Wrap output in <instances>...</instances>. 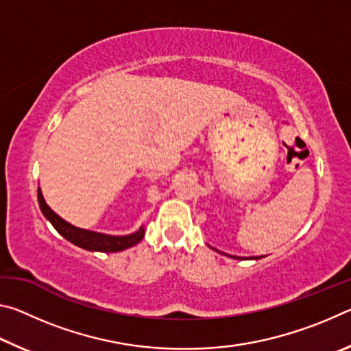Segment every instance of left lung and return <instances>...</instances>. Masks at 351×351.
Segmentation results:
<instances>
[{
    "mask_svg": "<svg viewBox=\"0 0 351 351\" xmlns=\"http://www.w3.org/2000/svg\"><path fill=\"white\" fill-rule=\"evenodd\" d=\"M234 258H239V257H234ZM258 258H261V257H258Z\"/></svg>",
    "mask_w": 351,
    "mask_h": 351,
    "instance_id": "8db88e82",
    "label": "left lung"
}]
</instances>
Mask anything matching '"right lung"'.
Returning a JSON list of instances; mask_svg holds the SVG:
<instances>
[{
	"label": "right lung",
	"instance_id": "obj_1",
	"mask_svg": "<svg viewBox=\"0 0 351 351\" xmlns=\"http://www.w3.org/2000/svg\"><path fill=\"white\" fill-rule=\"evenodd\" d=\"M38 204L40 209L43 212V215L49 219L51 224L54 226L56 230L62 237H64L68 241L74 243L75 246L88 249V251H99V252H119L123 251V249H128L144 239V228H141L138 232L125 237H112V235H105V234H97L93 232V230L80 229L75 228V226L69 224L62 219L57 213L49 209V206L45 203L43 195H41V190L38 189Z\"/></svg>",
	"mask_w": 351,
	"mask_h": 351
}]
</instances>
